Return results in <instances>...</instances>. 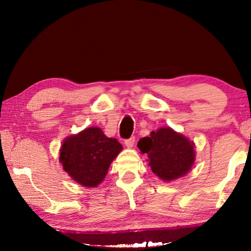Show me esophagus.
<instances>
[{"label": "esophagus", "instance_id": "34e87169", "mask_svg": "<svg viewBox=\"0 0 251 251\" xmlns=\"http://www.w3.org/2000/svg\"><path fill=\"white\" fill-rule=\"evenodd\" d=\"M124 144H125V146H126V147L131 148V147L134 146V144H135V137H129V138L125 139Z\"/></svg>", "mask_w": 251, "mask_h": 251}]
</instances>
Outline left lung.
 I'll return each instance as SVG.
<instances>
[{"label": "left lung", "instance_id": "8db88e82", "mask_svg": "<svg viewBox=\"0 0 251 251\" xmlns=\"http://www.w3.org/2000/svg\"><path fill=\"white\" fill-rule=\"evenodd\" d=\"M137 146L143 154L148 155V165L160 179H176L192 169L194 144L169 127L151 131V137L141 138Z\"/></svg>", "mask_w": 251, "mask_h": 251}]
</instances>
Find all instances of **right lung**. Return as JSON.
Segmentation results:
<instances>
[{"label": "right lung", "instance_id": "1", "mask_svg": "<svg viewBox=\"0 0 251 251\" xmlns=\"http://www.w3.org/2000/svg\"><path fill=\"white\" fill-rule=\"evenodd\" d=\"M122 150L116 138L106 137L100 128L90 127L65 139L59 160L75 181L85 187H96Z\"/></svg>", "mask_w": 251, "mask_h": 251}]
</instances>
